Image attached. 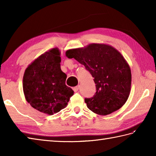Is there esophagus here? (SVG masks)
Segmentation results:
<instances>
[{
  "label": "esophagus",
  "mask_w": 156,
  "mask_h": 156,
  "mask_svg": "<svg viewBox=\"0 0 156 156\" xmlns=\"http://www.w3.org/2000/svg\"><path fill=\"white\" fill-rule=\"evenodd\" d=\"M79 88H80V86H77V87H76L73 88V90H74V91L75 92H78V90H79Z\"/></svg>",
  "instance_id": "esophagus-1"
}]
</instances>
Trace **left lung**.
<instances>
[{"label":"left lung","mask_w":156,"mask_h":156,"mask_svg":"<svg viewBox=\"0 0 156 156\" xmlns=\"http://www.w3.org/2000/svg\"><path fill=\"white\" fill-rule=\"evenodd\" d=\"M66 55L84 65L94 78L97 92L93 97L85 98L90 111L107 115L125 105L130 94L131 72L117 49L105 44H90L68 49Z\"/></svg>","instance_id":"obj_1"}]
</instances>
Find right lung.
<instances>
[{"instance_id": "add662e5", "label": "right lung", "mask_w": 156, "mask_h": 156, "mask_svg": "<svg viewBox=\"0 0 156 156\" xmlns=\"http://www.w3.org/2000/svg\"><path fill=\"white\" fill-rule=\"evenodd\" d=\"M60 62V51L53 48L32 62L23 76L26 101L33 108L49 115L66 108L74 94L66 85L67 75L62 71Z\"/></svg>"}]
</instances>
